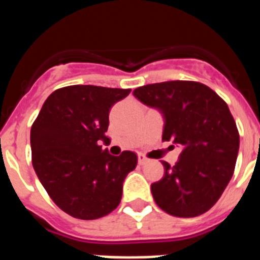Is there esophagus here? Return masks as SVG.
Segmentation results:
<instances>
[{"label":"esophagus","instance_id":"obj_1","mask_svg":"<svg viewBox=\"0 0 260 260\" xmlns=\"http://www.w3.org/2000/svg\"><path fill=\"white\" fill-rule=\"evenodd\" d=\"M148 161H150V158L146 157L143 153H139V155H138V162H139V165H144V164H147Z\"/></svg>","mask_w":260,"mask_h":260}]
</instances>
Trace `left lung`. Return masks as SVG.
<instances>
[{
    "instance_id": "1",
    "label": "left lung",
    "mask_w": 260,
    "mask_h": 260,
    "mask_svg": "<svg viewBox=\"0 0 260 260\" xmlns=\"http://www.w3.org/2000/svg\"><path fill=\"white\" fill-rule=\"evenodd\" d=\"M133 93L162 113V141L182 147L176 165L162 161L164 177L151 185L156 204L177 217L207 212L231 181L240 148L226 103L210 87L191 80L147 84Z\"/></svg>"
}]
</instances>
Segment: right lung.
<instances>
[{
	"mask_svg": "<svg viewBox=\"0 0 260 260\" xmlns=\"http://www.w3.org/2000/svg\"><path fill=\"white\" fill-rule=\"evenodd\" d=\"M132 89L62 87L50 93L31 127L32 165L48 195L63 212L80 220L109 215L122 198V183L134 171L132 151L109 155V112Z\"/></svg>",
	"mask_w": 260,
	"mask_h": 260,
	"instance_id": "right-lung-1",
	"label": "right lung"
}]
</instances>
